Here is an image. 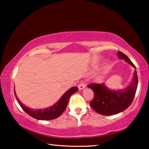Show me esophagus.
<instances>
[{
	"label": "esophagus",
	"mask_w": 149,
	"mask_h": 149,
	"mask_svg": "<svg viewBox=\"0 0 149 149\" xmlns=\"http://www.w3.org/2000/svg\"><path fill=\"white\" fill-rule=\"evenodd\" d=\"M85 87V85L84 84V82H81L80 84H79V85H78V88H79V90H82L84 89V88Z\"/></svg>",
	"instance_id": "obj_1"
}]
</instances>
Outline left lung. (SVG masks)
I'll return each mask as SVG.
<instances>
[{"mask_svg": "<svg viewBox=\"0 0 149 149\" xmlns=\"http://www.w3.org/2000/svg\"><path fill=\"white\" fill-rule=\"evenodd\" d=\"M118 58L123 59L136 69L130 59L122 52H118ZM138 85L137 72L135 71L132 81L124 89L114 91L108 88L104 84H90L87 87L94 92V98L90 106L100 114L110 116L123 112L132 104L135 95Z\"/></svg>", "mask_w": 149, "mask_h": 149, "instance_id": "obj_1", "label": "left lung"}]
</instances>
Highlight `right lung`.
<instances>
[{"label":"right lung","mask_w":149,"mask_h":149,"mask_svg":"<svg viewBox=\"0 0 149 149\" xmlns=\"http://www.w3.org/2000/svg\"><path fill=\"white\" fill-rule=\"evenodd\" d=\"M78 88L77 87H73L71 89H70L68 91H67L62 97L60 98V100L52 106V107L45 108V109H37L33 110L32 108L26 107L24 105L17 97L14 90V94L16 96L17 101L18 102L20 107H22L25 112L27 114H29L30 116L35 118L37 120H53L55 118H57L61 115L63 112L65 110V108L67 107L68 103L70 97L71 95L74 94V93L77 92Z\"/></svg>","instance_id":"right-lung-1"}]
</instances>
